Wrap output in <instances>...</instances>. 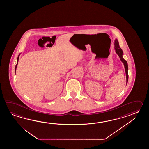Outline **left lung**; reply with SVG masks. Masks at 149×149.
Returning <instances> with one entry per match:
<instances>
[{
    "label": "left lung",
    "instance_id": "obj_1",
    "mask_svg": "<svg viewBox=\"0 0 149 149\" xmlns=\"http://www.w3.org/2000/svg\"><path fill=\"white\" fill-rule=\"evenodd\" d=\"M114 50L116 51V53L119 56V57H120L121 61L123 62V63L124 64V68H125V72H126V85L128 82V64L127 62L126 61L124 60L123 58V51L121 49V48L119 46V42L118 40L117 39H116L114 40Z\"/></svg>",
    "mask_w": 149,
    "mask_h": 149
}]
</instances>
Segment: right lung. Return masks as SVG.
Segmentation results:
<instances>
[{
  "label": "right lung",
  "mask_w": 149,
  "mask_h": 149,
  "mask_svg": "<svg viewBox=\"0 0 149 149\" xmlns=\"http://www.w3.org/2000/svg\"><path fill=\"white\" fill-rule=\"evenodd\" d=\"M20 54H21V53L19 55V56H18V57H17V63H16V66H15V72H16V68H17V64H18V62H19V55H20Z\"/></svg>",
  "instance_id": "1"
}]
</instances>
